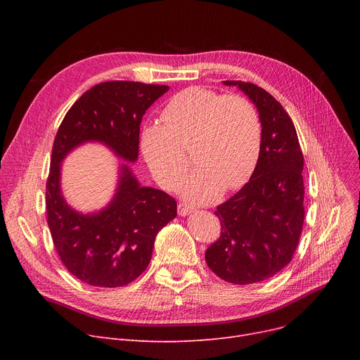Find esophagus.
Masks as SVG:
<instances>
[{
	"label": "esophagus",
	"mask_w": 360,
	"mask_h": 360,
	"mask_svg": "<svg viewBox=\"0 0 360 360\" xmlns=\"http://www.w3.org/2000/svg\"><path fill=\"white\" fill-rule=\"evenodd\" d=\"M193 212H194L193 207L186 205V204H184V202H179V204H178V214H179V216H188V214H191Z\"/></svg>",
	"instance_id": "34e87169"
}]
</instances>
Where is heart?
<instances>
[{
    "label": "heart",
    "mask_w": 360,
    "mask_h": 360,
    "mask_svg": "<svg viewBox=\"0 0 360 360\" xmlns=\"http://www.w3.org/2000/svg\"><path fill=\"white\" fill-rule=\"evenodd\" d=\"M160 118L162 122L141 127L140 148L163 188H174L186 170L184 147L190 143L198 166L179 185L188 200L207 202L221 188L233 191L251 178L259 158L262 125L247 98L193 86L174 94Z\"/></svg>",
    "instance_id": "b5f03b06"
}]
</instances>
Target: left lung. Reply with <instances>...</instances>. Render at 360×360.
Here are the masks:
<instances>
[{
	"instance_id": "obj_1",
	"label": "left lung",
	"mask_w": 360,
	"mask_h": 360,
	"mask_svg": "<svg viewBox=\"0 0 360 360\" xmlns=\"http://www.w3.org/2000/svg\"><path fill=\"white\" fill-rule=\"evenodd\" d=\"M238 86L257 106L262 139L257 166L240 190L217 205L220 238L205 251L210 270L233 285H251L285 269L304 226V155L289 113L252 83Z\"/></svg>"
}]
</instances>
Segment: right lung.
I'll use <instances>...</instances> for the list:
<instances>
[{
    "label": "right lung",
    "instance_id": "obj_1",
    "mask_svg": "<svg viewBox=\"0 0 360 360\" xmlns=\"http://www.w3.org/2000/svg\"><path fill=\"white\" fill-rule=\"evenodd\" d=\"M167 86L105 82L75 101L56 132L46 181L51 236L67 270L90 286L121 288L148 266L158 232L176 217V201L156 188L141 186L127 163L117 193L98 213L71 209L61 193V162L87 141L109 147L118 158H139L140 124Z\"/></svg>",
    "mask_w": 360,
    "mask_h": 360
}]
</instances>
